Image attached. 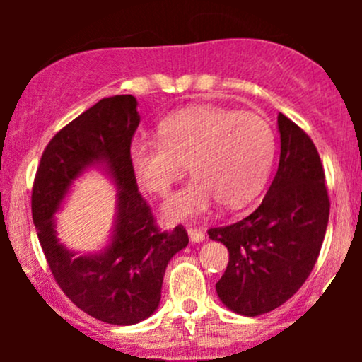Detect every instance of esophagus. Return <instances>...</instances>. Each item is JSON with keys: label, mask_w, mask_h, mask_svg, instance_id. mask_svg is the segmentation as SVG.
Instances as JSON below:
<instances>
[{"label": "esophagus", "mask_w": 362, "mask_h": 362, "mask_svg": "<svg viewBox=\"0 0 362 362\" xmlns=\"http://www.w3.org/2000/svg\"><path fill=\"white\" fill-rule=\"evenodd\" d=\"M187 233H189V238H190V242H192V243H201V242H204V238H206L204 231H202L201 228L189 226Z\"/></svg>", "instance_id": "esophagus-1"}]
</instances>
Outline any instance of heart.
Masks as SVG:
<instances>
[{"instance_id":"b5f03b06","label":"heart","mask_w":362,"mask_h":362,"mask_svg":"<svg viewBox=\"0 0 362 362\" xmlns=\"http://www.w3.org/2000/svg\"><path fill=\"white\" fill-rule=\"evenodd\" d=\"M158 139L129 146V170L144 192L167 195L184 165L192 180L163 206L167 221L206 214L219 201L238 207L260 190L274 158L272 129L260 115L187 107L158 124Z\"/></svg>"}]
</instances>
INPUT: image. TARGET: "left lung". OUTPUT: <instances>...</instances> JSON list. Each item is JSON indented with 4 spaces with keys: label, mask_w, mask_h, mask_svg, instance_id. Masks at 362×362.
<instances>
[{
    "label": "left lung",
    "mask_w": 362,
    "mask_h": 362,
    "mask_svg": "<svg viewBox=\"0 0 362 362\" xmlns=\"http://www.w3.org/2000/svg\"><path fill=\"white\" fill-rule=\"evenodd\" d=\"M277 131L279 167L264 201L242 221L207 231L230 252L216 293L243 317L269 313L301 288L318 259L330 213L313 141L284 114Z\"/></svg>",
    "instance_id": "left-lung-1"
}]
</instances>
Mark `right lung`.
Wrapping results in <instances>:
<instances>
[{"label": "right lung", "mask_w": 362, "mask_h": 362, "mask_svg": "<svg viewBox=\"0 0 362 362\" xmlns=\"http://www.w3.org/2000/svg\"><path fill=\"white\" fill-rule=\"evenodd\" d=\"M139 120L132 95L102 98L51 139L32 192V218L54 279L78 308L112 325H134L155 313L168 262L189 243L182 226L158 230L129 170ZM90 169L118 190L115 223L100 251L76 252L57 236L55 214Z\"/></svg>", "instance_id": "right-lung-1"}]
</instances>
